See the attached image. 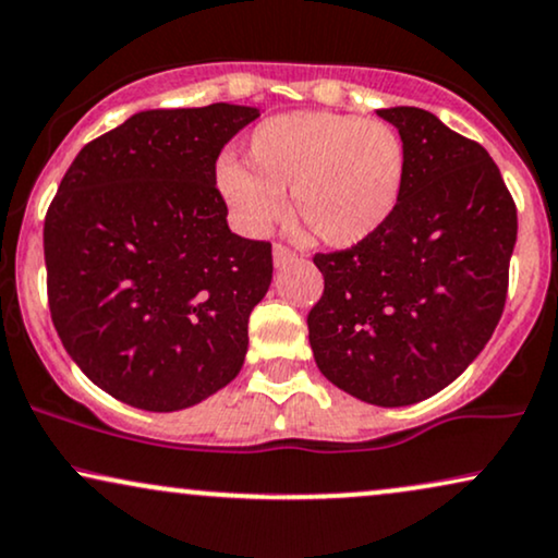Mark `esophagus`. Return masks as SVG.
<instances>
[{
  "instance_id": "obj_1",
  "label": "esophagus",
  "mask_w": 558,
  "mask_h": 558,
  "mask_svg": "<svg viewBox=\"0 0 558 558\" xmlns=\"http://www.w3.org/2000/svg\"><path fill=\"white\" fill-rule=\"evenodd\" d=\"M292 260H294V253L290 251V247H284V245H274V266L281 268V266L292 264Z\"/></svg>"
}]
</instances>
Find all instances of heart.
I'll list each match as a JSON object with an SVG mask.
<instances>
[{
  "mask_svg": "<svg viewBox=\"0 0 558 558\" xmlns=\"http://www.w3.org/2000/svg\"><path fill=\"white\" fill-rule=\"evenodd\" d=\"M405 181V144L393 126L331 111L274 116L245 142V165L222 160L219 194L247 232L290 215L331 247H352L393 217Z\"/></svg>",
  "mask_w": 558,
  "mask_h": 558,
  "instance_id": "b5f03b06",
  "label": "heart"
}]
</instances>
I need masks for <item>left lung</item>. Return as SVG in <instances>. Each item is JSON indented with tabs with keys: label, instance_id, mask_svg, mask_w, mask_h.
<instances>
[{
	"label": "left lung",
	"instance_id": "8db88e82",
	"mask_svg": "<svg viewBox=\"0 0 558 558\" xmlns=\"http://www.w3.org/2000/svg\"><path fill=\"white\" fill-rule=\"evenodd\" d=\"M405 144L390 222L364 243L318 253L326 279L307 315L315 364L364 403L411 405L481 354L501 318L518 209L476 142L422 108H380Z\"/></svg>",
	"mask_w": 558,
	"mask_h": 558
}]
</instances>
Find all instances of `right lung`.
Instances as JSON below:
<instances>
[{
  "mask_svg": "<svg viewBox=\"0 0 558 558\" xmlns=\"http://www.w3.org/2000/svg\"><path fill=\"white\" fill-rule=\"evenodd\" d=\"M258 108H153L85 144L48 206V307L98 388L181 411L232 383L271 245L235 235L217 157Z\"/></svg>",
  "mask_w": 558,
  "mask_h": 558,
  "instance_id": "obj_1",
  "label": "right lung"
}]
</instances>
